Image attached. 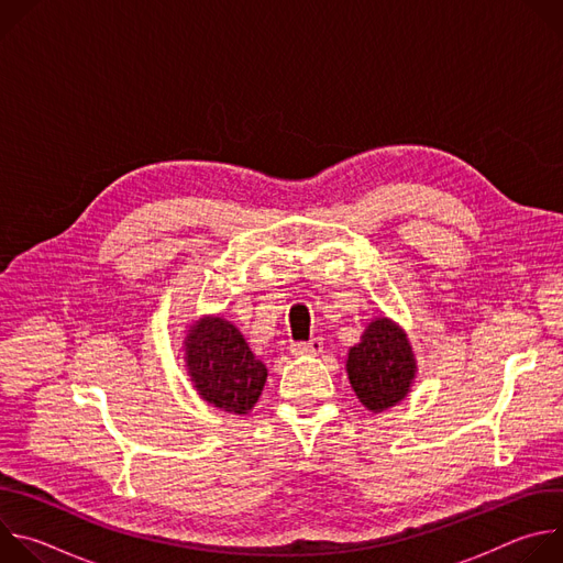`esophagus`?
I'll use <instances>...</instances> for the list:
<instances>
[{"mask_svg": "<svg viewBox=\"0 0 563 563\" xmlns=\"http://www.w3.org/2000/svg\"><path fill=\"white\" fill-rule=\"evenodd\" d=\"M291 354L294 356H311V354H318V352H323V339H311V341H307V343H291Z\"/></svg>", "mask_w": 563, "mask_h": 563, "instance_id": "obj_1", "label": "esophagus"}]
</instances>
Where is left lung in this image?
<instances>
[{"label": "left lung", "mask_w": 563, "mask_h": 563, "mask_svg": "<svg viewBox=\"0 0 563 563\" xmlns=\"http://www.w3.org/2000/svg\"><path fill=\"white\" fill-rule=\"evenodd\" d=\"M415 354L404 330L387 318H376L350 350L347 376L361 404L383 412L410 391L415 378Z\"/></svg>", "instance_id": "obj_1"}]
</instances>
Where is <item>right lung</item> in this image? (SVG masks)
<instances>
[{"label":"right lung","instance_id":"add662e5","mask_svg":"<svg viewBox=\"0 0 563 563\" xmlns=\"http://www.w3.org/2000/svg\"><path fill=\"white\" fill-rule=\"evenodd\" d=\"M185 343L191 380L207 404L231 415H247L263 391L267 367L243 334L222 318H205Z\"/></svg>","mask_w":563,"mask_h":563}]
</instances>
